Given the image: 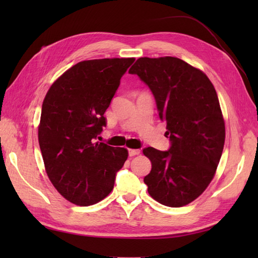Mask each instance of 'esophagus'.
I'll return each mask as SVG.
<instances>
[{
	"label": "esophagus",
	"instance_id": "1",
	"mask_svg": "<svg viewBox=\"0 0 258 258\" xmlns=\"http://www.w3.org/2000/svg\"><path fill=\"white\" fill-rule=\"evenodd\" d=\"M140 154V150H128V155L130 156H135Z\"/></svg>",
	"mask_w": 258,
	"mask_h": 258
}]
</instances>
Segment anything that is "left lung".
Returning <instances> with one entry per match:
<instances>
[{
	"label": "left lung",
	"mask_w": 258,
	"mask_h": 258,
	"mask_svg": "<svg viewBox=\"0 0 258 258\" xmlns=\"http://www.w3.org/2000/svg\"><path fill=\"white\" fill-rule=\"evenodd\" d=\"M128 73L149 86L171 142L167 151L143 150L152 163L144 177L149 194L165 206L187 205L211 183L223 153L225 124L216 91L202 71L177 57H141Z\"/></svg>",
	"instance_id": "1"
}]
</instances>
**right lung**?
<instances>
[{
    "label": "right lung",
    "instance_id": "obj_1",
    "mask_svg": "<svg viewBox=\"0 0 258 258\" xmlns=\"http://www.w3.org/2000/svg\"><path fill=\"white\" fill-rule=\"evenodd\" d=\"M135 58L83 61L54 82L43 101L38 143L47 176L73 204H96L111 193L127 150L95 142L120 78Z\"/></svg>",
    "mask_w": 258,
    "mask_h": 258
}]
</instances>
